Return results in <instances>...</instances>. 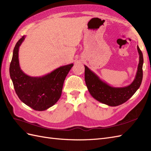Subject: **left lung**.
Listing matches in <instances>:
<instances>
[{
  "instance_id": "obj_1",
  "label": "left lung",
  "mask_w": 151,
  "mask_h": 151,
  "mask_svg": "<svg viewBox=\"0 0 151 151\" xmlns=\"http://www.w3.org/2000/svg\"><path fill=\"white\" fill-rule=\"evenodd\" d=\"M139 55V62L135 79L127 86L115 88L108 84L91 70L85 67V82L91 95L97 101L110 106H116L128 101L133 96L142 83L143 77V55L137 45Z\"/></svg>"
}]
</instances>
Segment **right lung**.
Masks as SVG:
<instances>
[{
  "mask_svg": "<svg viewBox=\"0 0 151 151\" xmlns=\"http://www.w3.org/2000/svg\"><path fill=\"white\" fill-rule=\"evenodd\" d=\"M24 39L25 36H23L14 48L9 67L10 77L17 96L22 102L35 110H46L60 99L63 82L74 64L61 66L42 77L26 75L20 68L18 53Z\"/></svg>",
  "mask_w": 151,
  "mask_h": 151,
  "instance_id": "obj_1",
  "label": "right lung"
}]
</instances>
